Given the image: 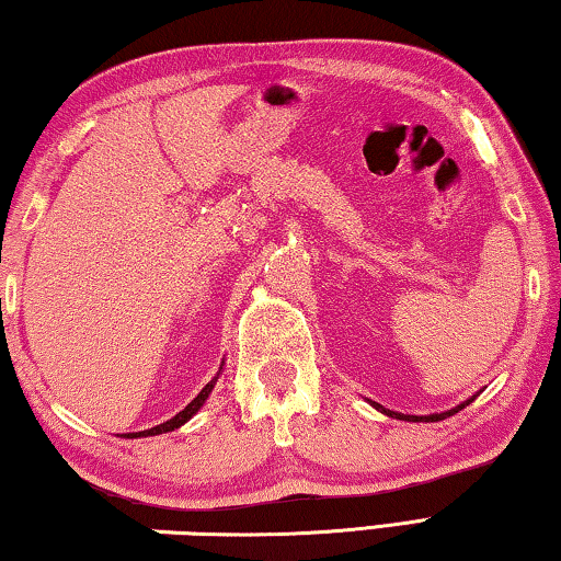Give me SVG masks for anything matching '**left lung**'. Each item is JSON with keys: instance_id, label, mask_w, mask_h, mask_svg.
<instances>
[{"instance_id": "left-lung-1", "label": "left lung", "mask_w": 561, "mask_h": 561, "mask_svg": "<svg viewBox=\"0 0 561 561\" xmlns=\"http://www.w3.org/2000/svg\"><path fill=\"white\" fill-rule=\"evenodd\" d=\"M474 401V396L470 398V401H465V403H460L458 408H453V411H445V413H435V415H403V413H396V411H388V408H383V405H378V403H374L378 411L381 413H386V415H391V417H398V421H425V423H435V421H445V417L448 415H455L458 411H462L465 405H470Z\"/></svg>"}]
</instances>
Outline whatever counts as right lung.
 Here are the masks:
<instances>
[{
  "mask_svg": "<svg viewBox=\"0 0 561 561\" xmlns=\"http://www.w3.org/2000/svg\"><path fill=\"white\" fill-rule=\"evenodd\" d=\"M215 381L217 378H213L210 383H207L201 393H197V398L195 401H190L183 411H180L175 417H170V421H165V423H160V425H156V428H150V431H140V433H128V435H123V438H144V435H160V433H168V431H175V428H180V425L183 423H187L190 417H193L197 411H201V405L205 403V398L210 396V391H213V386H215Z\"/></svg>",
  "mask_w": 561,
  "mask_h": 561,
  "instance_id": "right-lung-1",
  "label": "right lung"
}]
</instances>
